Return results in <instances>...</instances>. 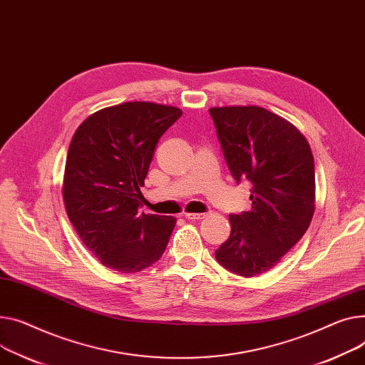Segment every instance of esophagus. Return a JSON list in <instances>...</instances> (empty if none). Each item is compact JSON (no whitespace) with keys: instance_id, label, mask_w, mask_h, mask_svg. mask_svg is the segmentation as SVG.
<instances>
[{"instance_id":"34e87169","label":"esophagus","mask_w":365,"mask_h":365,"mask_svg":"<svg viewBox=\"0 0 365 365\" xmlns=\"http://www.w3.org/2000/svg\"><path fill=\"white\" fill-rule=\"evenodd\" d=\"M185 217L187 220H201V218L205 217V214H200V212H186Z\"/></svg>"}]
</instances>
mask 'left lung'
Returning a JSON list of instances; mask_svg holds the SVG:
<instances>
[{
    "label": "left lung",
    "mask_w": 365,
    "mask_h": 365,
    "mask_svg": "<svg viewBox=\"0 0 365 365\" xmlns=\"http://www.w3.org/2000/svg\"><path fill=\"white\" fill-rule=\"evenodd\" d=\"M232 176L252 183V208L230 214V236L215 251L229 272L254 277L273 269L307 232L315 210L314 157L286 118L258 106L208 110Z\"/></svg>",
    "instance_id": "1"
}]
</instances>
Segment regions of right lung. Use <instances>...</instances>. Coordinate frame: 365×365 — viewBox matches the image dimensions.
<instances>
[{"instance_id": "obj_1", "label": "right lung", "mask_w": 365, "mask_h": 365, "mask_svg": "<svg viewBox=\"0 0 365 365\" xmlns=\"http://www.w3.org/2000/svg\"><path fill=\"white\" fill-rule=\"evenodd\" d=\"M180 115L173 106L123 103L91 114L71 138L64 207L85 247L108 269L136 273L165 251L176 218L138 208L157 143Z\"/></svg>"}]
</instances>
